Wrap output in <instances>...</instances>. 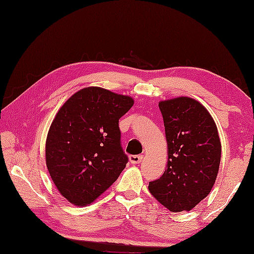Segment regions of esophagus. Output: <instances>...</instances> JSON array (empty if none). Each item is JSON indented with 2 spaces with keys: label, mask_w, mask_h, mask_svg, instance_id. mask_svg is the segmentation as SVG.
Returning <instances> with one entry per match:
<instances>
[{
  "label": "esophagus",
  "mask_w": 254,
  "mask_h": 254,
  "mask_svg": "<svg viewBox=\"0 0 254 254\" xmlns=\"http://www.w3.org/2000/svg\"><path fill=\"white\" fill-rule=\"evenodd\" d=\"M141 160H143V156H129V162L133 163V164H137L140 163Z\"/></svg>",
  "instance_id": "obj_1"
}]
</instances>
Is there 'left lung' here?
<instances>
[{
    "mask_svg": "<svg viewBox=\"0 0 254 254\" xmlns=\"http://www.w3.org/2000/svg\"><path fill=\"white\" fill-rule=\"evenodd\" d=\"M168 143V166L148 190L171 212L190 211L210 193L221 161L217 128L203 106L190 97L159 103Z\"/></svg>",
    "mask_w": 254,
    "mask_h": 254,
    "instance_id": "8db88e82",
    "label": "left lung"
}]
</instances>
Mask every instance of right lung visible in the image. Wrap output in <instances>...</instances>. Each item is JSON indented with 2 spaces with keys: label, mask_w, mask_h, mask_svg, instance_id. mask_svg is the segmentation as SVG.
<instances>
[{
  "label": "right lung",
  "mask_w": 254,
  "mask_h": 254,
  "mask_svg": "<svg viewBox=\"0 0 254 254\" xmlns=\"http://www.w3.org/2000/svg\"><path fill=\"white\" fill-rule=\"evenodd\" d=\"M133 104L131 97L91 86L73 94L57 113L46 138V166L69 202L90 204L126 168L119 119Z\"/></svg>",
  "instance_id": "right-lung-1"
}]
</instances>
